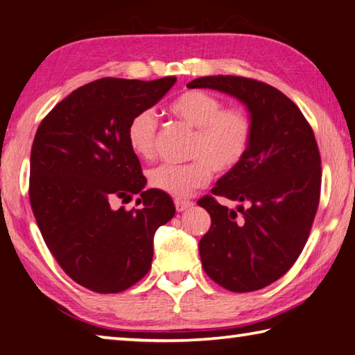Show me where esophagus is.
I'll use <instances>...</instances> for the list:
<instances>
[{
	"instance_id": "esophagus-1",
	"label": "esophagus",
	"mask_w": 355,
	"mask_h": 355,
	"mask_svg": "<svg viewBox=\"0 0 355 355\" xmlns=\"http://www.w3.org/2000/svg\"><path fill=\"white\" fill-rule=\"evenodd\" d=\"M192 205H194V203H192L191 200H182V199H177L175 200V208H177L178 213L186 211V209L191 208Z\"/></svg>"
}]
</instances>
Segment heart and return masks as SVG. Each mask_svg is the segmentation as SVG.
I'll list each match as a JSON object with an SVG mask.
<instances>
[{"mask_svg": "<svg viewBox=\"0 0 355 355\" xmlns=\"http://www.w3.org/2000/svg\"><path fill=\"white\" fill-rule=\"evenodd\" d=\"M172 116L196 128L191 156L184 164L163 163L148 172V184L173 197H188L205 184L211 169L218 173L235 171L248 155L254 127L243 107H225L216 95L191 89L180 94L169 105ZM158 135V119L152 110L137 111L127 125V142L131 152L142 159L152 158Z\"/></svg>", "mask_w": 355, "mask_h": 355, "instance_id": "1", "label": "heart"}]
</instances>
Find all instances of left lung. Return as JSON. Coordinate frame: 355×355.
Masks as SVG:
<instances>
[{"label": "left lung", "instance_id": "obj_1", "mask_svg": "<svg viewBox=\"0 0 355 355\" xmlns=\"http://www.w3.org/2000/svg\"><path fill=\"white\" fill-rule=\"evenodd\" d=\"M189 89H214L248 106L254 136L235 171L197 202L211 216L199 243L202 266L228 291L271 285L307 243L321 192V156L304 114L279 89L244 76H202ZM214 195L244 201L230 210Z\"/></svg>", "mask_w": 355, "mask_h": 355}]
</instances>
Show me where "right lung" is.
I'll return each mask as SVG.
<instances>
[{"label":"right lung","mask_w":355,"mask_h":355,"mask_svg":"<svg viewBox=\"0 0 355 355\" xmlns=\"http://www.w3.org/2000/svg\"><path fill=\"white\" fill-rule=\"evenodd\" d=\"M101 78L78 87L42 120L31 148L29 202L48 249L64 272L87 290H127L148 272L156 228L175 207L147 189L127 125L175 84ZM140 194L139 209L112 208Z\"/></svg>","instance_id":"obj_1"}]
</instances>
